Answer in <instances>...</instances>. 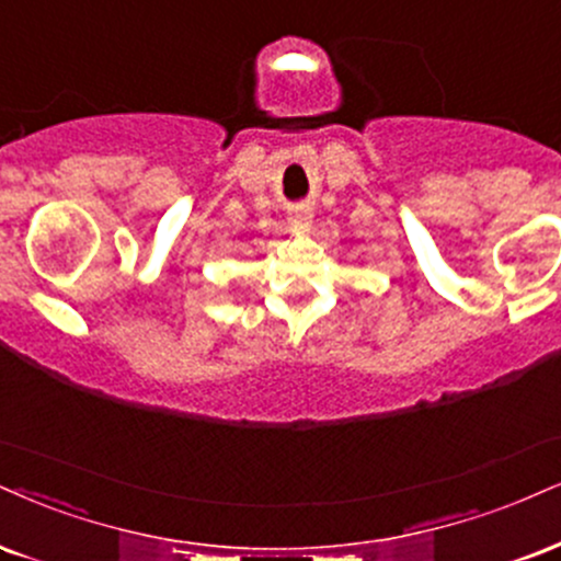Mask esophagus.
<instances>
[{"label":"esophagus","mask_w":561,"mask_h":561,"mask_svg":"<svg viewBox=\"0 0 561 561\" xmlns=\"http://www.w3.org/2000/svg\"><path fill=\"white\" fill-rule=\"evenodd\" d=\"M289 221H293V227H308V221H310V211L308 208H298V211H293L289 214Z\"/></svg>","instance_id":"34e87169"}]
</instances>
